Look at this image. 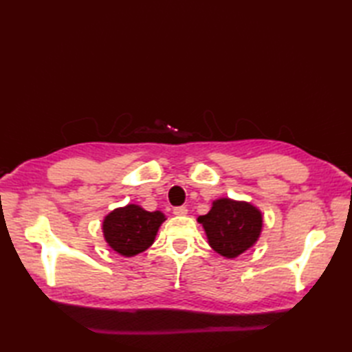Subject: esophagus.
Returning a JSON list of instances; mask_svg holds the SVG:
<instances>
[{"label": "esophagus", "mask_w": 352, "mask_h": 352, "mask_svg": "<svg viewBox=\"0 0 352 352\" xmlns=\"http://www.w3.org/2000/svg\"><path fill=\"white\" fill-rule=\"evenodd\" d=\"M174 214H177V216H184V214H188V207H186V206L175 207V208H174Z\"/></svg>", "instance_id": "34e87169"}]
</instances>
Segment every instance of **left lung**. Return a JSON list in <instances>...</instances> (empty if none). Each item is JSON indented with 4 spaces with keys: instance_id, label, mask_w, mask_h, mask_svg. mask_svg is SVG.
Returning a JSON list of instances; mask_svg holds the SVG:
<instances>
[{
    "instance_id": "left-lung-1",
    "label": "left lung",
    "mask_w": 352,
    "mask_h": 352,
    "mask_svg": "<svg viewBox=\"0 0 352 352\" xmlns=\"http://www.w3.org/2000/svg\"><path fill=\"white\" fill-rule=\"evenodd\" d=\"M198 222L203 223L208 245L221 256L234 258L258 241L263 214L246 201L219 198Z\"/></svg>"
}]
</instances>
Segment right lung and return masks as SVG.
<instances>
[{
    "label": "right lung",
    "instance_id": "add662e5",
    "mask_svg": "<svg viewBox=\"0 0 352 352\" xmlns=\"http://www.w3.org/2000/svg\"><path fill=\"white\" fill-rule=\"evenodd\" d=\"M164 219V214L159 210L146 212L136 204L119 207L102 221L104 239L121 256H138L154 243Z\"/></svg>",
    "mask_w": 352,
    "mask_h": 352
}]
</instances>
